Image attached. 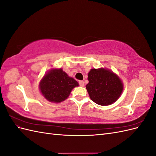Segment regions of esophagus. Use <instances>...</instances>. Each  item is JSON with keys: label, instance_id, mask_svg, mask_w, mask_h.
<instances>
[{"label": "esophagus", "instance_id": "1", "mask_svg": "<svg viewBox=\"0 0 156 156\" xmlns=\"http://www.w3.org/2000/svg\"><path fill=\"white\" fill-rule=\"evenodd\" d=\"M79 85L81 86V87H84V82H83V81H80L79 82Z\"/></svg>", "mask_w": 156, "mask_h": 156}]
</instances>
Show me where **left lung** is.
Returning <instances> with one entry per match:
<instances>
[{
  "instance_id": "left-lung-1",
  "label": "left lung",
  "mask_w": 156,
  "mask_h": 156,
  "mask_svg": "<svg viewBox=\"0 0 156 156\" xmlns=\"http://www.w3.org/2000/svg\"><path fill=\"white\" fill-rule=\"evenodd\" d=\"M89 83L86 88L91 100L100 105H109L115 102L123 90L119 77L110 70L92 69L88 74Z\"/></svg>"
}]
</instances>
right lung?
Returning <instances> with one entry per match:
<instances>
[{
  "instance_id": "add662e5",
  "label": "right lung",
  "mask_w": 156,
  "mask_h": 156,
  "mask_svg": "<svg viewBox=\"0 0 156 156\" xmlns=\"http://www.w3.org/2000/svg\"><path fill=\"white\" fill-rule=\"evenodd\" d=\"M77 86L79 84L73 78L59 69L51 70L45 75L40 82V89L48 101L60 103L65 100L72 90Z\"/></svg>"
}]
</instances>
